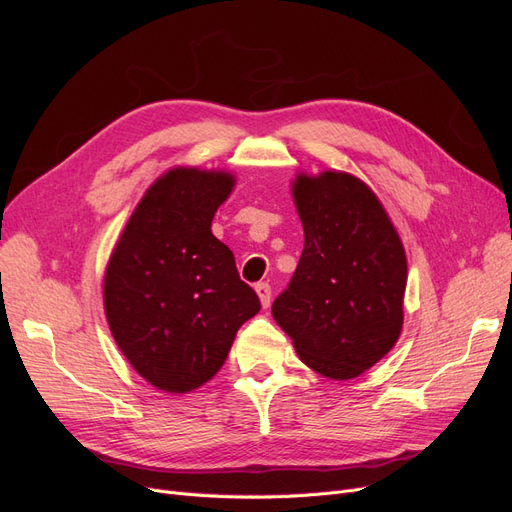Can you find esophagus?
I'll return each instance as SVG.
<instances>
[{
  "instance_id": "1",
  "label": "esophagus",
  "mask_w": 512,
  "mask_h": 512,
  "mask_svg": "<svg viewBox=\"0 0 512 512\" xmlns=\"http://www.w3.org/2000/svg\"><path fill=\"white\" fill-rule=\"evenodd\" d=\"M256 292H258L262 307H269L271 305V286L267 282H260V284H256Z\"/></svg>"
}]
</instances>
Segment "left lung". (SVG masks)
<instances>
[{"label":"left lung","mask_w":512,"mask_h":512,"mask_svg":"<svg viewBox=\"0 0 512 512\" xmlns=\"http://www.w3.org/2000/svg\"><path fill=\"white\" fill-rule=\"evenodd\" d=\"M292 194L305 243L271 312L305 365L350 380L378 363L401 333L404 245L376 194L352 175H301Z\"/></svg>","instance_id":"8db88e82"}]
</instances>
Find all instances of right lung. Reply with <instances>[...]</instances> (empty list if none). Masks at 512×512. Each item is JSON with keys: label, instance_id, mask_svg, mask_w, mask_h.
<instances>
[{"label": "right lung", "instance_id": "1", "mask_svg": "<svg viewBox=\"0 0 512 512\" xmlns=\"http://www.w3.org/2000/svg\"><path fill=\"white\" fill-rule=\"evenodd\" d=\"M235 179L198 168L168 170L151 185L108 260L106 320L119 350L168 393L205 384L224 365L258 294L211 220Z\"/></svg>", "mask_w": 512, "mask_h": 512}]
</instances>
